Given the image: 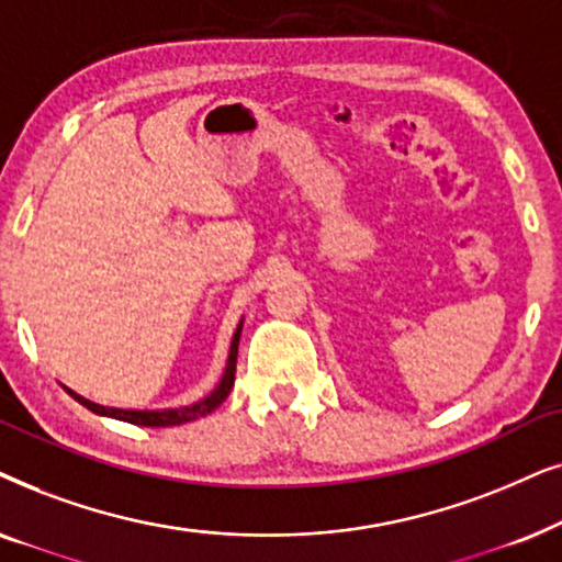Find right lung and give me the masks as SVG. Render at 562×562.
Segmentation results:
<instances>
[{
    "label": "right lung",
    "mask_w": 562,
    "mask_h": 562,
    "mask_svg": "<svg viewBox=\"0 0 562 562\" xmlns=\"http://www.w3.org/2000/svg\"><path fill=\"white\" fill-rule=\"evenodd\" d=\"M238 336H241V324H238L236 334H234V341H231L228 364H226V372H223L221 385L215 387V391H213L211 395H207V398L192 403V406H184V408H164V411H123V408H104V406H100V403H92V401L81 398V395H77L74 391H69V393L81 403V406H87L89 411H94V414L120 418V422H128V424H138V426H177V424L194 422V418L211 414V411L218 408L221 403L228 398L231 387H234V380H236Z\"/></svg>",
    "instance_id": "right-lung-1"
}]
</instances>
